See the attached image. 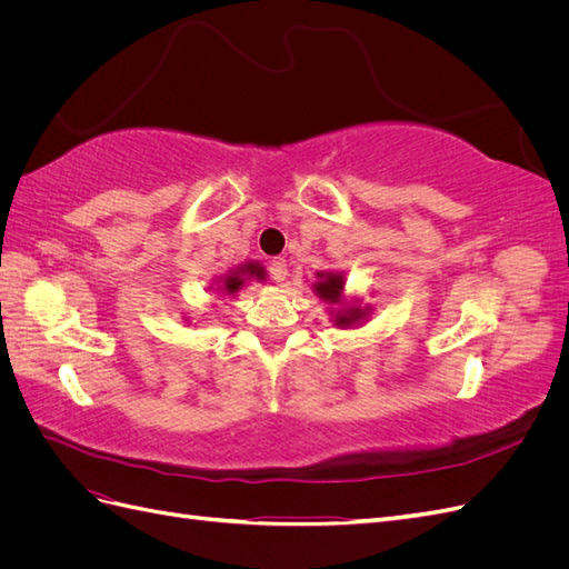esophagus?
I'll list each match as a JSON object with an SVG mask.
<instances>
[{
	"label": "esophagus",
	"mask_w": 569,
	"mask_h": 569,
	"mask_svg": "<svg viewBox=\"0 0 569 569\" xmlns=\"http://www.w3.org/2000/svg\"><path fill=\"white\" fill-rule=\"evenodd\" d=\"M268 270H270V278L274 282H284V278H287V261H284V258H272Z\"/></svg>",
	"instance_id": "esophagus-1"
}]
</instances>
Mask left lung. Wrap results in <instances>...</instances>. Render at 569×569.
<instances>
[{
    "mask_svg": "<svg viewBox=\"0 0 569 569\" xmlns=\"http://www.w3.org/2000/svg\"><path fill=\"white\" fill-rule=\"evenodd\" d=\"M320 278H322V274H320ZM341 287H343V282H341L339 274H327V280H325V282H318V295H320L322 299L337 301V299H339V295H341ZM360 316H363V313H358V308H356L353 313L343 316L339 322H351V320H358Z\"/></svg>",
    "mask_w": 569,
    "mask_h": 569,
    "instance_id": "1",
    "label": "left lung"
}]
</instances>
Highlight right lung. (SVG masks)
<instances>
[{
  "instance_id": "obj_1",
  "label": "right lung",
  "mask_w": 569,
  "mask_h": 569,
  "mask_svg": "<svg viewBox=\"0 0 569 569\" xmlns=\"http://www.w3.org/2000/svg\"><path fill=\"white\" fill-rule=\"evenodd\" d=\"M244 272H249V274H258V278H261V268L258 266H247V268H239L234 274H230V278H226V289L228 291H237L239 287H242V274Z\"/></svg>"
}]
</instances>
